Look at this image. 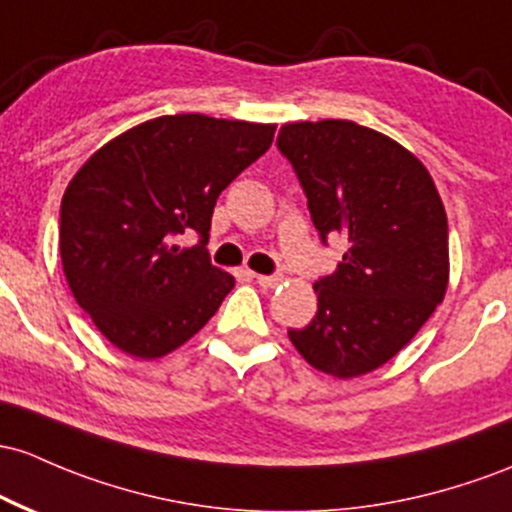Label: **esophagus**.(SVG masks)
I'll use <instances>...</instances> for the list:
<instances>
[{
	"label": "esophagus",
	"instance_id": "34e87169",
	"mask_svg": "<svg viewBox=\"0 0 512 512\" xmlns=\"http://www.w3.org/2000/svg\"><path fill=\"white\" fill-rule=\"evenodd\" d=\"M255 279H257V284L262 286V289H277V286L284 282L279 274H257Z\"/></svg>",
	"mask_w": 512,
	"mask_h": 512
}]
</instances>
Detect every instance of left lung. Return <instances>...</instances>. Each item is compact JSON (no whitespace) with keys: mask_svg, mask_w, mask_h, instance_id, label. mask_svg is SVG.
<instances>
[{"mask_svg":"<svg viewBox=\"0 0 512 512\" xmlns=\"http://www.w3.org/2000/svg\"><path fill=\"white\" fill-rule=\"evenodd\" d=\"M277 145L299 174L323 240H347L338 269L313 284L316 318L289 330V340L335 379L374 372L415 338L447 294L440 192L418 155L355 121L284 123Z\"/></svg>","mask_w":512,"mask_h":512,"instance_id":"8db88e82","label":"left lung"}]
</instances>
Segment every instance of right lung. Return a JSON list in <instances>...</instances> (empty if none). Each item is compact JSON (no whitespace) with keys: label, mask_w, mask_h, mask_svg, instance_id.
<instances>
[{"label":"right lung","mask_w":512,"mask_h":512,"mask_svg":"<svg viewBox=\"0 0 512 512\" xmlns=\"http://www.w3.org/2000/svg\"><path fill=\"white\" fill-rule=\"evenodd\" d=\"M274 123L157 116L104 143L67 184L60 260L72 296L114 347L138 359L194 338L228 291L206 252L218 194L267 153ZM204 241L179 248L177 234Z\"/></svg>","instance_id":"add662e5"}]
</instances>
